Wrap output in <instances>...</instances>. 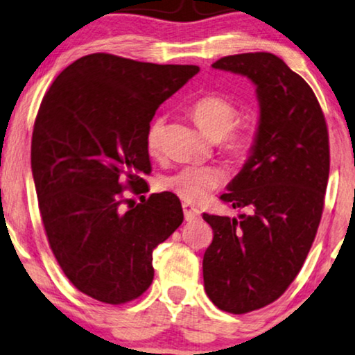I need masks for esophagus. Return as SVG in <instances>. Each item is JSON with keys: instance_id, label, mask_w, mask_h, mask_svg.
Here are the masks:
<instances>
[{"instance_id": "1", "label": "esophagus", "mask_w": 355, "mask_h": 355, "mask_svg": "<svg viewBox=\"0 0 355 355\" xmlns=\"http://www.w3.org/2000/svg\"><path fill=\"white\" fill-rule=\"evenodd\" d=\"M182 210H184V218H186V221H193L200 216L198 208L191 205V203H182Z\"/></svg>"}]
</instances>
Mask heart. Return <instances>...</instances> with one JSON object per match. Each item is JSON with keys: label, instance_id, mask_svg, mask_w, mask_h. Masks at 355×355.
Returning a JSON list of instances; mask_svg holds the SVG:
<instances>
[{"label": "heart", "instance_id": "obj_1", "mask_svg": "<svg viewBox=\"0 0 355 355\" xmlns=\"http://www.w3.org/2000/svg\"><path fill=\"white\" fill-rule=\"evenodd\" d=\"M191 114L218 148L232 162H245L257 145V129L250 123H238L237 106L220 95H203L191 106ZM164 134V116L155 114L145 129L148 153L158 155ZM225 182V171L215 164H186L162 179V186L186 202H202Z\"/></svg>", "mask_w": 355, "mask_h": 355}]
</instances>
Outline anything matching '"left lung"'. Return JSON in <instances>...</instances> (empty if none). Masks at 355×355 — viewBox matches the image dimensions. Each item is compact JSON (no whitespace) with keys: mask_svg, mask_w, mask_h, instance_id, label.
<instances>
[{"mask_svg":"<svg viewBox=\"0 0 355 355\" xmlns=\"http://www.w3.org/2000/svg\"><path fill=\"white\" fill-rule=\"evenodd\" d=\"M257 85V145L221 200L250 208L239 218L203 213L213 242L203 283L218 309L247 313L275 302L295 279L322 220L329 139L313 90L281 58L242 53L213 62Z\"/></svg>","mask_w":355,"mask_h":355,"instance_id":"left-lung-1","label":"left lung"}]
</instances>
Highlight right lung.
<instances>
[{"instance_id":"add662e5","label":"right lung","mask_w":355,"mask_h":355,"mask_svg":"<svg viewBox=\"0 0 355 355\" xmlns=\"http://www.w3.org/2000/svg\"><path fill=\"white\" fill-rule=\"evenodd\" d=\"M198 71L94 53L67 66L43 96L31 152L38 208L61 270L92 299L140 297L153 281V249L181 226L173 192L144 197L142 176L152 171L145 129Z\"/></svg>"}]
</instances>
